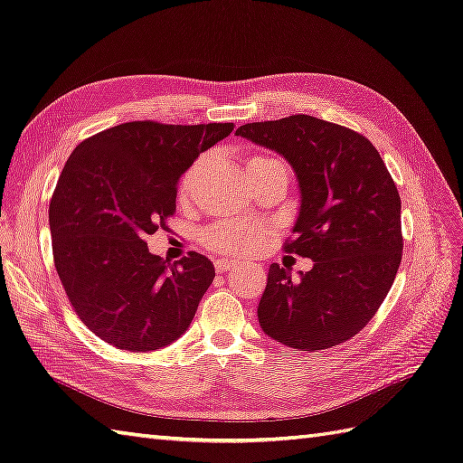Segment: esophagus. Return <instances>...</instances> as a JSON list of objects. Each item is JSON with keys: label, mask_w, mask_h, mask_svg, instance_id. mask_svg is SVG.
<instances>
[{"label": "esophagus", "mask_w": 463, "mask_h": 463, "mask_svg": "<svg viewBox=\"0 0 463 463\" xmlns=\"http://www.w3.org/2000/svg\"><path fill=\"white\" fill-rule=\"evenodd\" d=\"M233 267V260H230V259H220V260H216V272H226V270H230Z\"/></svg>", "instance_id": "esophagus-1"}]
</instances>
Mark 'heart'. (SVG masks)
I'll return each instance as SVG.
<instances>
[{
  "label": "heart",
  "mask_w": 463,
  "mask_h": 463,
  "mask_svg": "<svg viewBox=\"0 0 463 463\" xmlns=\"http://www.w3.org/2000/svg\"><path fill=\"white\" fill-rule=\"evenodd\" d=\"M272 157H262L255 156L249 159L247 165L259 164V161H267ZM194 177V167L184 173V177L181 181V196H184L191 189V183ZM265 226L260 223H243V222H222L218 226L212 228L204 235V243L208 249L222 255H230V257H247L257 253L259 249L265 245Z\"/></svg>",
  "instance_id": "b5f03b06"
}]
</instances>
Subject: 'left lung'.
<instances>
[{"label":"left lung","instance_id":"1","mask_svg":"<svg viewBox=\"0 0 463 463\" xmlns=\"http://www.w3.org/2000/svg\"><path fill=\"white\" fill-rule=\"evenodd\" d=\"M237 136L288 161L299 212L286 253L314 260L299 272L272 262L257 317L272 341L317 353L351 339L376 314L402 262V198L364 136L309 115L251 122Z\"/></svg>","mask_w":463,"mask_h":463}]
</instances>
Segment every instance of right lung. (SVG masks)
<instances>
[{
	"instance_id": "right-lung-1",
	"label": "right lung",
	"mask_w": 463,
	"mask_h": 463,
	"mask_svg": "<svg viewBox=\"0 0 463 463\" xmlns=\"http://www.w3.org/2000/svg\"><path fill=\"white\" fill-rule=\"evenodd\" d=\"M232 130L233 122L134 120L83 140L68 157L48 210L54 265L99 339L147 353L189 329L214 265L194 251L171 265L149 253L146 237L167 230L181 175Z\"/></svg>"
}]
</instances>
